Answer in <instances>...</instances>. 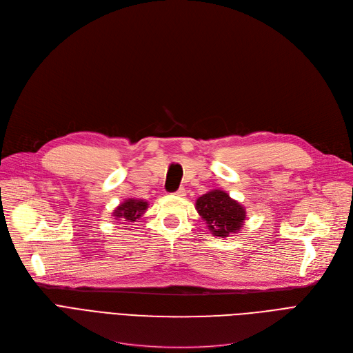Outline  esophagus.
I'll use <instances>...</instances> for the list:
<instances>
[{
    "mask_svg": "<svg viewBox=\"0 0 353 353\" xmlns=\"http://www.w3.org/2000/svg\"><path fill=\"white\" fill-rule=\"evenodd\" d=\"M174 194H176V196H179V197H184V196H186V190H184L183 188H180Z\"/></svg>",
    "mask_w": 353,
    "mask_h": 353,
    "instance_id": "34e87169",
    "label": "esophagus"
}]
</instances>
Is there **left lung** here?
I'll return each mask as SVG.
<instances>
[{"label": "left lung", "mask_w": 353, "mask_h": 353, "mask_svg": "<svg viewBox=\"0 0 353 353\" xmlns=\"http://www.w3.org/2000/svg\"><path fill=\"white\" fill-rule=\"evenodd\" d=\"M196 210L206 221L212 234L217 237H229V234L239 233L246 220L245 206L220 189L200 196L196 200Z\"/></svg>", "instance_id": "8db88e82"}]
</instances>
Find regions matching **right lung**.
Segmentation results:
<instances>
[{
	"label": "right lung",
	"mask_w": 353,
	"mask_h": 353,
	"mask_svg": "<svg viewBox=\"0 0 353 353\" xmlns=\"http://www.w3.org/2000/svg\"><path fill=\"white\" fill-rule=\"evenodd\" d=\"M148 208V201L143 199H127L123 203L114 209L113 212V219L120 221V223H132V221H136L140 219Z\"/></svg>",
	"instance_id": "obj_1"
}]
</instances>
